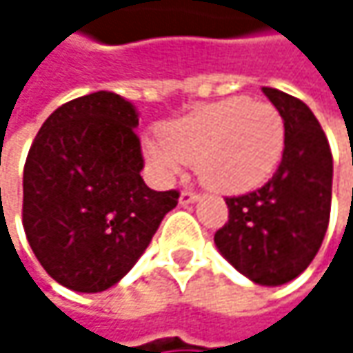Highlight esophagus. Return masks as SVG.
<instances>
[{"instance_id": "34e87169", "label": "esophagus", "mask_w": 353, "mask_h": 353, "mask_svg": "<svg viewBox=\"0 0 353 353\" xmlns=\"http://www.w3.org/2000/svg\"><path fill=\"white\" fill-rule=\"evenodd\" d=\"M200 200V196L196 194V192H190V190H183L181 194H179V204L181 206H188V204H194V202H198Z\"/></svg>"}]
</instances>
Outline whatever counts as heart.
I'll list each match as a JSON object with an SVG mask.
<instances>
[{
    "instance_id": "obj_1",
    "label": "heart",
    "mask_w": 353,
    "mask_h": 353,
    "mask_svg": "<svg viewBox=\"0 0 353 353\" xmlns=\"http://www.w3.org/2000/svg\"><path fill=\"white\" fill-rule=\"evenodd\" d=\"M284 141V120L276 108L237 96L170 122L163 134L143 141V153L161 179L196 163L208 188L233 194L261 185L276 172Z\"/></svg>"
}]
</instances>
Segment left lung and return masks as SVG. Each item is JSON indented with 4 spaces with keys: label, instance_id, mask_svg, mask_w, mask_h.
<instances>
[{
    "label": "left lung",
    "instance_id": "left-lung-1",
    "mask_svg": "<svg viewBox=\"0 0 353 353\" xmlns=\"http://www.w3.org/2000/svg\"><path fill=\"white\" fill-rule=\"evenodd\" d=\"M261 92L284 120L282 161L259 190L227 198L229 223L214 233V243L251 282L280 286L301 276L323 243L333 157L311 108L274 88Z\"/></svg>",
    "mask_w": 353,
    "mask_h": 353
}]
</instances>
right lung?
Segmentation results:
<instances>
[{
  "label": "right lung",
  "mask_w": 353,
  "mask_h": 353,
  "mask_svg": "<svg viewBox=\"0 0 353 353\" xmlns=\"http://www.w3.org/2000/svg\"><path fill=\"white\" fill-rule=\"evenodd\" d=\"M139 112L114 92L57 108L40 126L24 165L22 223L46 274L75 292H102L139 261L176 190L143 177Z\"/></svg>",
  "instance_id": "1"
}]
</instances>
